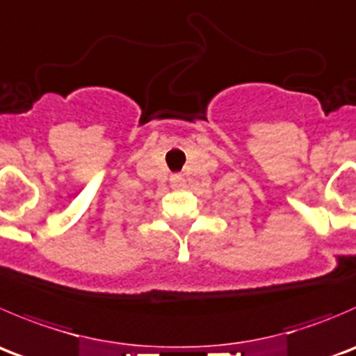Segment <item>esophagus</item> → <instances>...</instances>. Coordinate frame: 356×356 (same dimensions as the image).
<instances>
[{"mask_svg":"<svg viewBox=\"0 0 356 356\" xmlns=\"http://www.w3.org/2000/svg\"><path fill=\"white\" fill-rule=\"evenodd\" d=\"M170 182H172V186H174V188H177V189H182V188H186V179L182 177V175H179V174L172 175Z\"/></svg>","mask_w":356,"mask_h":356,"instance_id":"esophagus-1","label":"esophagus"}]
</instances>
